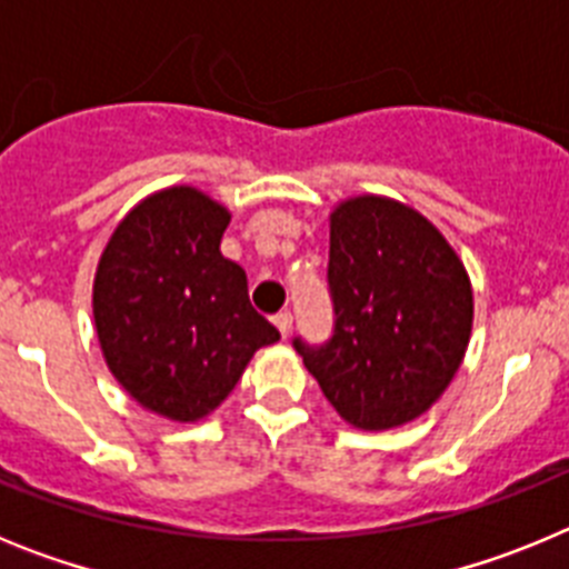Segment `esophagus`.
<instances>
[{
  "label": "esophagus",
  "instance_id": "obj_1",
  "mask_svg": "<svg viewBox=\"0 0 569 569\" xmlns=\"http://www.w3.org/2000/svg\"><path fill=\"white\" fill-rule=\"evenodd\" d=\"M273 325H276V328H279V333L284 336V339H288L290 330H293V316H290V310H281V313H276Z\"/></svg>",
  "mask_w": 569,
  "mask_h": 569
}]
</instances>
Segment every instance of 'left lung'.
Returning <instances> with one entry per match:
<instances>
[{
  "mask_svg": "<svg viewBox=\"0 0 569 569\" xmlns=\"http://www.w3.org/2000/svg\"><path fill=\"white\" fill-rule=\"evenodd\" d=\"M333 339L293 347L336 413L359 430L419 419L453 381L470 345L465 261L427 216L361 193L330 213Z\"/></svg>",
  "mask_w": 569,
  "mask_h": 569,
  "instance_id": "obj_1",
  "label": "left lung"
}]
</instances>
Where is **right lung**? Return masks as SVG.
<instances>
[{
	"mask_svg": "<svg viewBox=\"0 0 569 569\" xmlns=\"http://www.w3.org/2000/svg\"><path fill=\"white\" fill-rule=\"evenodd\" d=\"M230 210L193 184L128 210L99 256L93 321L113 379L162 419L199 421L222 405L279 330L250 305L248 276L219 244Z\"/></svg>",
	"mask_w": 569,
	"mask_h": 569,
	"instance_id": "1",
	"label": "right lung"
}]
</instances>
